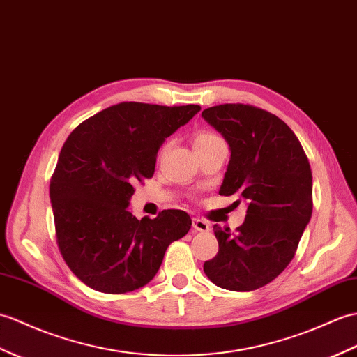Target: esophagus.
<instances>
[{"label": "esophagus", "instance_id": "34e87169", "mask_svg": "<svg viewBox=\"0 0 357 357\" xmlns=\"http://www.w3.org/2000/svg\"><path fill=\"white\" fill-rule=\"evenodd\" d=\"M192 225L196 231H201V233H206V231H210V223L204 220V219H199V218H193L192 219Z\"/></svg>", "mask_w": 357, "mask_h": 357}]
</instances>
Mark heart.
I'll list each match as a JSON object with an SVG mask.
<instances>
[{
	"label": "heart",
	"instance_id": "obj_1",
	"mask_svg": "<svg viewBox=\"0 0 357 357\" xmlns=\"http://www.w3.org/2000/svg\"><path fill=\"white\" fill-rule=\"evenodd\" d=\"M222 138H219L216 134H213V132L208 130H201L199 134H196L195 137V147H204V146H208L214 141H219Z\"/></svg>",
	"mask_w": 357,
	"mask_h": 357
}]
</instances>
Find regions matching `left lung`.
Returning a JSON list of instances; mask_svg holds the SVG:
<instances>
[{"label":"left lung","mask_w":357,"mask_h":357,"mask_svg":"<svg viewBox=\"0 0 357 357\" xmlns=\"http://www.w3.org/2000/svg\"><path fill=\"white\" fill-rule=\"evenodd\" d=\"M202 117L231 149L219 195L248 204L236 233L214 225L219 252L204 263V272L222 289L255 291L292 261L312 218L310 164L292 129L260 107L225 103Z\"/></svg>","instance_id":"1"}]
</instances>
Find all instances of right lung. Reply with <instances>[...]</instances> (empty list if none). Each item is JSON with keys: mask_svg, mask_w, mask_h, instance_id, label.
Segmentation results:
<instances>
[{"mask_svg": "<svg viewBox=\"0 0 357 357\" xmlns=\"http://www.w3.org/2000/svg\"><path fill=\"white\" fill-rule=\"evenodd\" d=\"M199 105L123 102L80 123L62 146L50 182L57 246L82 283L126 294L158 272L165 250L192 228L182 210L138 220L128 210L135 182L153 176L165 138Z\"/></svg>", "mask_w": 357, "mask_h": 357, "instance_id": "1", "label": "right lung"}]
</instances>
